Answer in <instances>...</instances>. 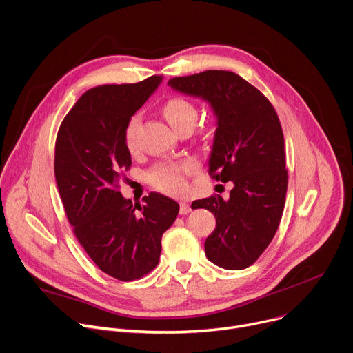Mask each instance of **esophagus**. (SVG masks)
<instances>
[{"mask_svg": "<svg viewBox=\"0 0 353 353\" xmlns=\"http://www.w3.org/2000/svg\"><path fill=\"white\" fill-rule=\"evenodd\" d=\"M191 211V205L190 204H187V203H181L180 204V214L181 215H185V214H188Z\"/></svg>", "mask_w": 353, "mask_h": 353, "instance_id": "34e87169", "label": "esophagus"}]
</instances>
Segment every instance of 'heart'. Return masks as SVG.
I'll list each match as a JSON object with an SVG mask.
<instances>
[{
    "label": "heart",
    "mask_w": 353,
    "mask_h": 353,
    "mask_svg": "<svg viewBox=\"0 0 353 353\" xmlns=\"http://www.w3.org/2000/svg\"><path fill=\"white\" fill-rule=\"evenodd\" d=\"M162 112L173 130L177 132L181 128H193L199 118V108L191 101L173 97L168 100L162 108ZM141 125V117L134 115L128 121L123 131V142L130 150L137 149V137ZM199 163L194 159L187 157L177 162H162L154 165L148 172V180L150 185L162 193L179 196L187 188V177L196 173Z\"/></svg>",
    "instance_id": "b5f03b06"
}]
</instances>
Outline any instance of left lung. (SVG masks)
Instances as JSON below:
<instances>
[{"label":"left lung","instance_id":"8db88e82","mask_svg":"<svg viewBox=\"0 0 353 353\" xmlns=\"http://www.w3.org/2000/svg\"><path fill=\"white\" fill-rule=\"evenodd\" d=\"M170 87L207 100L218 118L208 174L232 181L230 200L218 194L191 208H207L216 228L205 239L208 261L228 270L253 265L272 242L283 215L288 173L280 119L254 85L225 70L173 77Z\"/></svg>","mask_w":353,"mask_h":353}]
</instances>
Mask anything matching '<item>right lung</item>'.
Masks as SVG:
<instances>
[{"label":"right lung","mask_w":353,"mask_h":353,"mask_svg":"<svg viewBox=\"0 0 353 353\" xmlns=\"http://www.w3.org/2000/svg\"><path fill=\"white\" fill-rule=\"evenodd\" d=\"M162 74L134 84H104L85 91L61 121L54 145V177L79 243L104 273L132 281L152 272L179 204L150 193L132 204L119 191L131 169L123 131Z\"/></svg>","instance_id":"1"}]
</instances>
